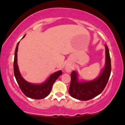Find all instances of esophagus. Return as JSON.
<instances>
[{"label": "esophagus", "mask_w": 125, "mask_h": 125, "mask_svg": "<svg viewBox=\"0 0 125 125\" xmlns=\"http://www.w3.org/2000/svg\"><path fill=\"white\" fill-rule=\"evenodd\" d=\"M71 69H72V67L71 66L67 65L65 67L66 71L67 72H70L71 71Z\"/></svg>", "instance_id": "esophagus-1"}]
</instances>
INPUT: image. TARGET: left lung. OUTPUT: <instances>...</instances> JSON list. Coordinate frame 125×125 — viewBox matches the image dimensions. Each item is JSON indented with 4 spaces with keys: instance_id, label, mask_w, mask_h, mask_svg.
<instances>
[{
    "instance_id": "left-lung-1",
    "label": "left lung",
    "mask_w": 125,
    "mask_h": 125,
    "mask_svg": "<svg viewBox=\"0 0 125 125\" xmlns=\"http://www.w3.org/2000/svg\"><path fill=\"white\" fill-rule=\"evenodd\" d=\"M106 62L104 69L98 77L87 82H79L76 71L71 73L69 93L72 97L80 100H88L101 94L106 86L111 73V61L108 47L105 44Z\"/></svg>"
}]
</instances>
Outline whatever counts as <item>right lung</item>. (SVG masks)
<instances>
[{
  "label": "right lung",
  "mask_w": 125,
  "mask_h": 125,
  "mask_svg": "<svg viewBox=\"0 0 125 125\" xmlns=\"http://www.w3.org/2000/svg\"><path fill=\"white\" fill-rule=\"evenodd\" d=\"M25 36V35L23 37V38ZM19 44V42H18L17 44L16 48L15 49L13 63L14 74H15L16 80L21 92L27 97L34 99H43L48 96L50 94L53 84L54 82L56 81L57 79L62 74V71L56 72L50 76V77L46 81L41 84H33L26 81L20 73L18 66V62H17V61H18L17 52L18 51Z\"/></svg>",
  "instance_id": "obj_1"
}]
</instances>
